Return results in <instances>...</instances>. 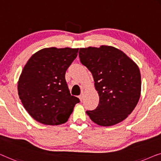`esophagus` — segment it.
I'll return each mask as SVG.
<instances>
[{"label": "esophagus", "mask_w": 161, "mask_h": 161, "mask_svg": "<svg viewBox=\"0 0 161 161\" xmlns=\"http://www.w3.org/2000/svg\"><path fill=\"white\" fill-rule=\"evenodd\" d=\"M79 98H80V101H82V100H83V98H84V93H81L80 96H79Z\"/></svg>", "instance_id": "obj_1"}]
</instances>
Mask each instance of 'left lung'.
<instances>
[{"label": "left lung", "instance_id": "8db88e82", "mask_svg": "<svg viewBox=\"0 0 161 161\" xmlns=\"http://www.w3.org/2000/svg\"><path fill=\"white\" fill-rule=\"evenodd\" d=\"M80 61L93 76L99 96L96 109L87 111L92 122L111 126L128 117L141 95V74L138 65L114 47L80 48Z\"/></svg>", "mask_w": 161, "mask_h": 161}]
</instances>
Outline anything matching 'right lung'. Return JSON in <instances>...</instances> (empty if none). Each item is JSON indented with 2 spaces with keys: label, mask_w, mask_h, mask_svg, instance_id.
<instances>
[{
  "label": "right lung",
  "mask_w": 161,
  "mask_h": 161,
  "mask_svg": "<svg viewBox=\"0 0 161 161\" xmlns=\"http://www.w3.org/2000/svg\"><path fill=\"white\" fill-rule=\"evenodd\" d=\"M78 51L69 47L44 48L33 54L24 66L18 81V95L28 114L38 123H66L80 102L70 93L65 78Z\"/></svg>",
  "instance_id": "obj_1"
}]
</instances>
